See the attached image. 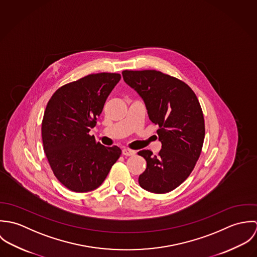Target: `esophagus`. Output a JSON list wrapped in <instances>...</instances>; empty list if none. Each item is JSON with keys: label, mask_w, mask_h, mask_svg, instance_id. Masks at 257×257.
Instances as JSON below:
<instances>
[{"label": "esophagus", "mask_w": 257, "mask_h": 257, "mask_svg": "<svg viewBox=\"0 0 257 257\" xmlns=\"http://www.w3.org/2000/svg\"><path fill=\"white\" fill-rule=\"evenodd\" d=\"M137 152L135 150H132V149H128V148H123L122 149V154L125 155V156H132V155H135Z\"/></svg>", "instance_id": "esophagus-1"}]
</instances>
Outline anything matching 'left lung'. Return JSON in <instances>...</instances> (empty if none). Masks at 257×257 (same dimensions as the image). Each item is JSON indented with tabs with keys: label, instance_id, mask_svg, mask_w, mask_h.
<instances>
[{
	"label": "left lung",
	"instance_id": "left-lung-1",
	"mask_svg": "<svg viewBox=\"0 0 257 257\" xmlns=\"http://www.w3.org/2000/svg\"><path fill=\"white\" fill-rule=\"evenodd\" d=\"M122 77L145 102L162 145L158 155L139 152L147 164L139 183L148 192L168 193L188 178L201 154L205 121L200 103L187 84L160 71L125 70Z\"/></svg>",
	"mask_w": 257,
	"mask_h": 257
}]
</instances>
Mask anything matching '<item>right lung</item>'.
<instances>
[{"mask_svg":"<svg viewBox=\"0 0 257 257\" xmlns=\"http://www.w3.org/2000/svg\"><path fill=\"white\" fill-rule=\"evenodd\" d=\"M120 80L116 73L91 74L59 88L44 111L43 149L55 177L73 192H90L105 181L119 147L97 143L89 132Z\"/></svg>","mask_w":257,"mask_h":257,"instance_id":"obj_1","label":"right lung"}]
</instances>
